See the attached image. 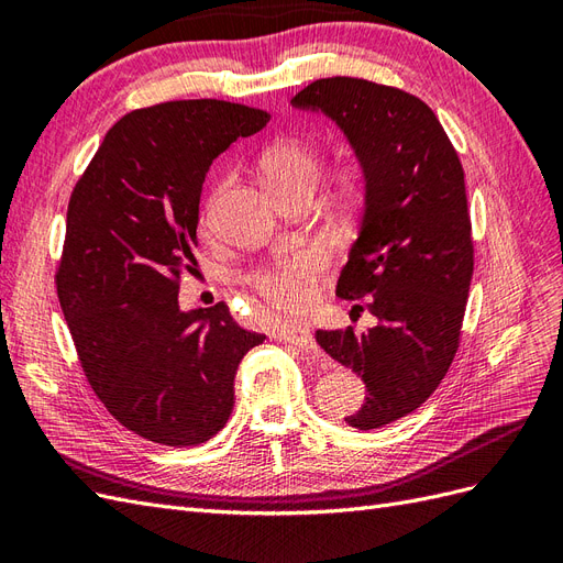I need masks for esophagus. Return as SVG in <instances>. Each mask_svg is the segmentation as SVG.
Listing matches in <instances>:
<instances>
[{"label": "esophagus", "mask_w": 563, "mask_h": 563, "mask_svg": "<svg viewBox=\"0 0 563 563\" xmlns=\"http://www.w3.org/2000/svg\"><path fill=\"white\" fill-rule=\"evenodd\" d=\"M277 340L282 343H291L300 350H314V335L310 331V327H305V323H284V327L277 331Z\"/></svg>", "instance_id": "1"}]
</instances>
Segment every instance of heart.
<instances>
[{
	"label": "heart",
	"mask_w": 563,
	"mask_h": 563,
	"mask_svg": "<svg viewBox=\"0 0 563 563\" xmlns=\"http://www.w3.org/2000/svg\"><path fill=\"white\" fill-rule=\"evenodd\" d=\"M263 178L279 201L312 195L323 174V152L310 139H282L272 143L261 159ZM230 178L213 187L203 203V223L213 216L216 199L230 187ZM327 199L331 209L345 218L360 216L371 199V172L362 157L338 159L327 176ZM331 269V253L321 244L291 246L265 265L255 267L249 282L267 302L284 310H305L314 300L317 286Z\"/></svg>",
	"instance_id": "1"
}]
</instances>
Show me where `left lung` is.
I'll list each match as a JSON object with an SVG mask.
<instances>
[{
	"label": "left lung",
	"mask_w": 563,
	"mask_h": 563,
	"mask_svg": "<svg viewBox=\"0 0 563 563\" xmlns=\"http://www.w3.org/2000/svg\"><path fill=\"white\" fill-rule=\"evenodd\" d=\"M294 106L327 112L371 172L360 240L335 294L364 300L352 312L378 323L314 338L366 383L364 406L345 422L376 430L428 401L460 347L474 272L465 172L432 108L397 87L329 77Z\"/></svg>",
	"instance_id": "8db88e82"
}]
</instances>
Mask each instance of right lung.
Wrapping results in <instances>:
<instances>
[{"mask_svg": "<svg viewBox=\"0 0 563 563\" xmlns=\"http://www.w3.org/2000/svg\"><path fill=\"white\" fill-rule=\"evenodd\" d=\"M269 114L228 100H168L108 131L67 203L56 291L84 376L119 424L164 446L225 428L234 376L265 335L225 302L183 312L199 197L213 159Z\"/></svg>", "mask_w": 563, "mask_h": 563, "instance_id": "right-lung-1", "label": "right lung"}]
</instances>
